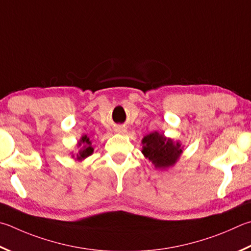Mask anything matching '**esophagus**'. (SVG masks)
<instances>
[{
	"instance_id": "34e87169",
	"label": "esophagus",
	"mask_w": 251,
	"mask_h": 251,
	"mask_svg": "<svg viewBox=\"0 0 251 251\" xmlns=\"http://www.w3.org/2000/svg\"><path fill=\"white\" fill-rule=\"evenodd\" d=\"M116 131L120 134H125L127 131V128L124 126H118V127H116Z\"/></svg>"
}]
</instances>
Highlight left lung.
I'll list each match as a JSON object with an SVG mask.
<instances>
[{
  "label": "left lung",
  "instance_id": "1",
  "mask_svg": "<svg viewBox=\"0 0 251 251\" xmlns=\"http://www.w3.org/2000/svg\"><path fill=\"white\" fill-rule=\"evenodd\" d=\"M141 152L159 170L172 168L183 152V146L179 140L166 137L163 133L159 131H152L146 135L141 140Z\"/></svg>",
  "mask_w": 251,
  "mask_h": 251
}]
</instances>
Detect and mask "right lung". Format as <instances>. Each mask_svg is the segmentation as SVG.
Segmentation results:
<instances>
[{
  "label": "right lung",
  "mask_w": 251,
  "mask_h": 251,
  "mask_svg": "<svg viewBox=\"0 0 251 251\" xmlns=\"http://www.w3.org/2000/svg\"><path fill=\"white\" fill-rule=\"evenodd\" d=\"M78 152L72 153V158H75L76 161H83L84 159L90 157L93 153L94 148L92 147V143H91L90 138L86 135H83L78 141Z\"/></svg>",
  "instance_id": "add662e5"
}]
</instances>
